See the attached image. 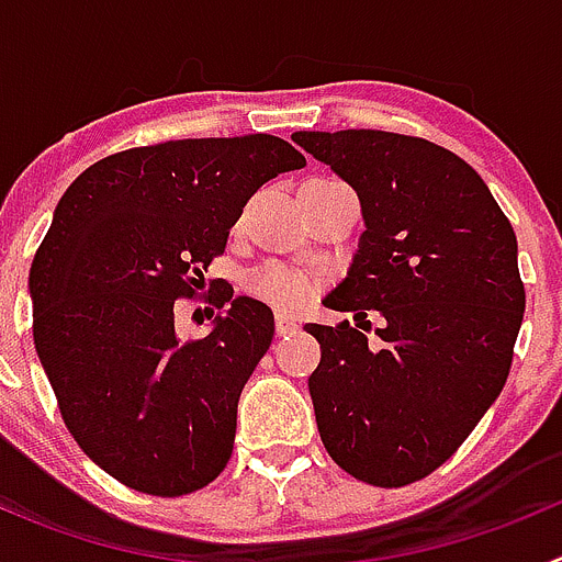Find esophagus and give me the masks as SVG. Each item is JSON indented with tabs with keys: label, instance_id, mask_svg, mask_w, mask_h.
I'll return each instance as SVG.
<instances>
[{
	"label": "esophagus",
	"instance_id": "esophagus-1",
	"mask_svg": "<svg viewBox=\"0 0 562 562\" xmlns=\"http://www.w3.org/2000/svg\"><path fill=\"white\" fill-rule=\"evenodd\" d=\"M276 331H278V337H286V335H292V331H297V324L292 321V317L276 315Z\"/></svg>",
	"mask_w": 562,
	"mask_h": 562
}]
</instances>
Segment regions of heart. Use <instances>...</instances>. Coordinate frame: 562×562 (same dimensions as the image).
<instances>
[{"label": "heart", "mask_w": 562, "mask_h": 562, "mask_svg": "<svg viewBox=\"0 0 562 562\" xmlns=\"http://www.w3.org/2000/svg\"><path fill=\"white\" fill-rule=\"evenodd\" d=\"M247 290L278 312H295L306 304L312 284L304 272L284 265H267L247 278Z\"/></svg>", "instance_id": "obj_1"}]
</instances>
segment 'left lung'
Returning a JSON list of instances; mask_svg holds the SVG:
<instances>
[{
	"label": "left lung",
	"instance_id": "8db88e82",
	"mask_svg": "<svg viewBox=\"0 0 562 562\" xmlns=\"http://www.w3.org/2000/svg\"><path fill=\"white\" fill-rule=\"evenodd\" d=\"M292 140L355 188L366 222L324 301L360 324H306L321 342L317 430L355 479L414 484L459 450L509 376L526 310L518 238L486 182L436 143L376 128ZM371 308L376 347L359 331Z\"/></svg>",
	"mask_w": 562,
	"mask_h": 562
}]
</instances>
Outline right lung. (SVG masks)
<instances>
[{"instance_id":"right-lung-1","label":"right lung","mask_w":562,"mask_h":562,"mask_svg":"<svg viewBox=\"0 0 562 562\" xmlns=\"http://www.w3.org/2000/svg\"><path fill=\"white\" fill-rule=\"evenodd\" d=\"M304 166L272 134L168 140L103 157L58 202L30 267L33 340L67 430L121 484L177 498L225 470L276 321L231 286L182 340L173 301L202 290L252 193Z\"/></svg>"}]
</instances>
